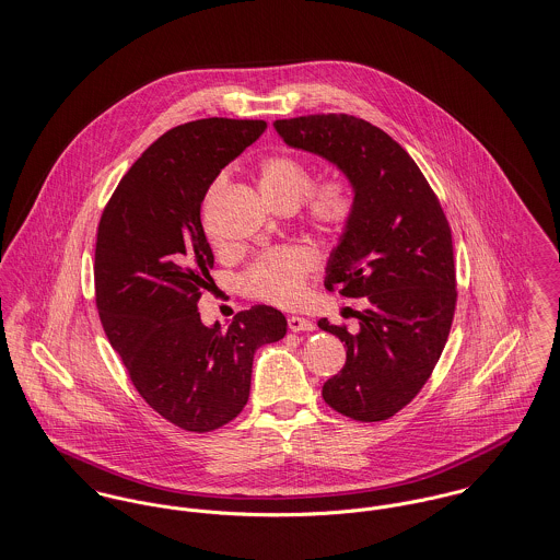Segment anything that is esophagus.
<instances>
[{
    "instance_id": "obj_1",
    "label": "esophagus",
    "mask_w": 560,
    "mask_h": 560,
    "mask_svg": "<svg viewBox=\"0 0 560 560\" xmlns=\"http://www.w3.org/2000/svg\"><path fill=\"white\" fill-rule=\"evenodd\" d=\"M288 327H290V331H314L316 329L314 320L301 318V316H290L288 318Z\"/></svg>"
}]
</instances>
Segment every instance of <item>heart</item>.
Masks as SVG:
<instances>
[{"label": "heart", "instance_id": "b5f03b06", "mask_svg": "<svg viewBox=\"0 0 560 560\" xmlns=\"http://www.w3.org/2000/svg\"><path fill=\"white\" fill-rule=\"evenodd\" d=\"M264 197L279 208H296L307 197V217L325 233H341L354 217V190L341 175L312 188L310 166L292 153H270L257 166ZM221 179L217 182V186ZM314 272V257L301 246H283L259 255L242 275V290L259 301L290 307L296 305Z\"/></svg>", "mask_w": 560, "mask_h": 560}]
</instances>
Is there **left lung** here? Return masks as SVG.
Listing matches in <instances>:
<instances>
[{"label": "left lung", "instance_id": "obj_1", "mask_svg": "<svg viewBox=\"0 0 560 560\" xmlns=\"http://www.w3.org/2000/svg\"><path fill=\"white\" fill-rule=\"evenodd\" d=\"M296 149L334 162L354 190V217L327 266V290L365 299L359 329L318 323L343 341L346 363L323 385L325 402L359 422L407 407L446 346L456 270L446 214L413 158L376 125L350 114L275 120Z\"/></svg>", "mask_w": 560, "mask_h": 560}]
</instances>
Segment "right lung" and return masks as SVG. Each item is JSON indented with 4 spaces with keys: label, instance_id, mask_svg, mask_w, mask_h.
I'll use <instances>...</instances> for the list:
<instances>
[{
    "label": "right lung",
    "instance_id": "right-lung-1",
    "mask_svg": "<svg viewBox=\"0 0 560 560\" xmlns=\"http://www.w3.org/2000/svg\"><path fill=\"white\" fill-rule=\"evenodd\" d=\"M266 120L199 118L168 129L122 175L95 246V301L104 331L144 402L171 424L210 433L237 418L253 354L288 331L255 305L226 331L206 327L199 301L214 283L201 224L208 188L253 144Z\"/></svg>",
    "mask_w": 560,
    "mask_h": 560
}]
</instances>
